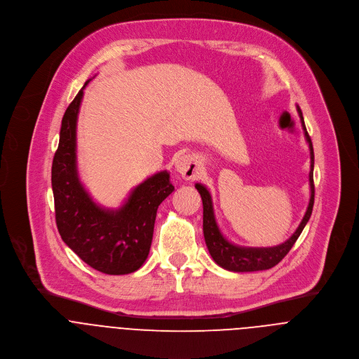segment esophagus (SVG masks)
<instances>
[{
	"instance_id": "1",
	"label": "esophagus",
	"mask_w": 359,
	"mask_h": 359,
	"mask_svg": "<svg viewBox=\"0 0 359 359\" xmlns=\"http://www.w3.org/2000/svg\"><path fill=\"white\" fill-rule=\"evenodd\" d=\"M175 169L176 172L184 179V180H191L197 176L198 173V165L196 158H193L191 155H183L180 156L176 163H175Z\"/></svg>"
}]
</instances>
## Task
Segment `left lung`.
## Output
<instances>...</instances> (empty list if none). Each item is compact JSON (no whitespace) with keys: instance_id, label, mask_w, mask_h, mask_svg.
<instances>
[{"instance_id":"obj_1","label":"left lung","mask_w":359,"mask_h":359,"mask_svg":"<svg viewBox=\"0 0 359 359\" xmlns=\"http://www.w3.org/2000/svg\"><path fill=\"white\" fill-rule=\"evenodd\" d=\"M302 128L305 133V138L309 144L311 149V172H309V184H311V200L308 210L304 215L302 222L299 224L298 229L294 232V235L284 243L274 246V248H241L236 245H232L225 239V236L221 233L219 226L215 221L214 215V207H212V200L210 191L205 189V186L197 183L196 189L198 190L201 200H203V231H204V239L205 245L208 248V252L214 262L233 273H249V271H260V270H269L274 266H277L292 249L295 242L298 241L299 235L302 233L305 225L308 224L312 210H313V203H315V184H313V166H315V154H313V145L312 140L306 131L305 121L302 111L299 106H297Z\"/></svg>"}]
</instances>
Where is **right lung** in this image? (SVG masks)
<instances>
[{
    "label": "right lung",
    "mask_w": 359,
    "mask_h": 359,
    "mask_svg": "<svg viewBox=\"0 0 359 359\" xmlns=\"http://www.w3.org/2000/svg\"><path fill=\"white\" fill-rule=\"evenodd\" d=\"M85 82L67 107L53 158L51 187L55 224L64 243L92 269L123 276L147 260L159 204L175 190L166 170L138 184L118 210L97 205L82 186L76 169V120Z\"/></svg>",
    "instance_id": "1"
}]
</instances>
